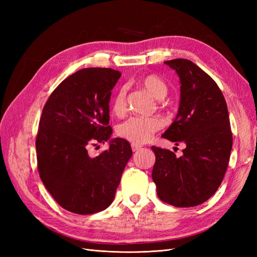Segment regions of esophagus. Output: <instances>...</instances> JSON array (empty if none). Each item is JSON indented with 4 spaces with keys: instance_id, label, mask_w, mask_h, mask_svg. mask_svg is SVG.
<instances>
[{
    "instance_id": "obj_1",
    "label": "esophagus",
    "mask_w": 257,
    "mask_h": 257,
    "mask_svg": "<svg viewBox=\"0 0 257 257\" xmlns=\"http://www.w3.org/2000/svg\"><path fill=\"white\" fill-rule=\"evenodd\" d=\"M131 147H132V150H133L134 152H135V151H138V150L142 148L141 145H136V144H132Z\"/></svg>"
}]
</instances>
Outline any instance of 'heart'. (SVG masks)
<instances>
[{"mask_svg":"<svg viewBox=\"0 0 257 257\" xmlns=\"http://www.w3.org/2000/svg\"><path fill=\"white\" fill-rule=\"evenodd\" d=\"M141 84L150 94L161 100L168 94V87L166 82L155 75H147L141 79ZM126 87H121L115 93L112 100V111L116 115H121L126 110ZM163 126V121L159 116H131L126 121L119 124L116 133L126 141L141 145L149 142L155 132Z\"/></svg>","mask_w":257,"mask_h":257,"instance_id":"1","label":"heart"}]
</instances>
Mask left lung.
I'll list each match as a JSON object with an SVG mask.
<instances>
[{
  "label": "left lung",
  "instance_id": "left-lung-1",
  "mask_svg": "<svg viewBox=\"0 0 257 257\" xmlns=\"http://www.w3.org/2000/svg\"><path fill=\"white\" fill-rule=\"evenodd\" d=\"M164 63L180 79V104L176 119L162 136L185 145L182 157L152 147V179L158 196L175 207L205 203L219 189L232 147L227 105L215 81L186 59Z\"/></svg>",
  "mask_w": 257,
  "mask_h": 257
}]
</instances>
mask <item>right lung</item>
Segmentation results:
<instances>
[{
	"mask_svg": "<svg viewBox=\"0 0 257 257\" xmlns=\"http://www.w3.org/2000/svg\"><path fill=\"white\" fill-rule=\"evenodd\" d=\"M121 73L91 67L68 76L45 104L36 137L37 168L46 189L65 210L92 214L109 207L132 152L127 141L110 139L109 102ZM110 141L95 158L91 145Z\"/></svg>",
	"mask_w": 257,
	"mask_h": 257,
	"instance_id": "add662e5",
	"label": "right lung"
}]
</instances>
